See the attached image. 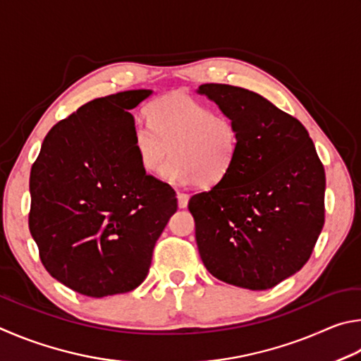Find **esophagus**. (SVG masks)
I'll return each instance as SVG.
<instances>
[{
	"instance_id": "34e87169",
	"label": "esophagus",
	"mask_w": 361,
	"mask_h": 361,
	"mask_svg": "<svg viewBox=\"0 0 361 361\" xmlns=\"http://www.w3.org/2000/svg\"><path fill=\"white\" fill-rule=\"evenodd\" d=\"M177 204H179L180 209H184L188 204V195L187 193H177Z\"/></svg>"
}]
</instances>
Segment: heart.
Masks as SVG:
<instances>
[{
    "mask_svg": "<svg viewBox=\"0 0 361 361\" xmlns=\"http://www.w3.org/2000/svg\"><path fill=\"white\" fill-rule=\"evenodd\" d=\"M150 125L137 123L133 147L139 164L150 174L164 173L173 185L214 187L233 168L239 149V135L233 120L214 114L211 106L190 94L174 92L147 107Z\"/></svg>",
    "mask_w": 361,
    "mask_h": 361,
    "instance_id": "b5f03b06",
    "label": "heart"
}]
</instances>
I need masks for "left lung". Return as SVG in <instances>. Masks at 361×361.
<instances>
[{
	"label": "left lung",
	"instance_id": "8db88e82",
	"mask_svg": "<svg viewBox=\"0 0 361 361\" xmlns=\"http://www.w3.org/2000/svg\"><path fill=\"white\" fill-rule=\"evenodd\" d=\"M236 125L233 168L188 211L206 269L231 286L273 288L305 267L325 222V169L300 120L255 92L197 90Z\"/></svg>",
	"mask_w": 361,
	"mask_h": 361
}]
</instances>
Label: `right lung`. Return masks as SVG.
I'll use <instances>...</instances> for the list:
<instances>
[{
  "mask_svg": "<svg viewBox=\"0 0 361 361\" xmlns=\"http://www.w3.org/2000/svg\"><path fill=\"white\" fill-rule=\"evenodd\" d=\"M152 93L88 101L47 133L31 166L30 233L44 268L92 298L141 286L177 211L176 192L145 173L133 147L130 111Z\"/></svg>",
  "mask_w": 361,
  "mask_h": 361,
  "instance_id": "add662e5",
  "label": "right lung"
}]
</instances>
